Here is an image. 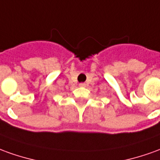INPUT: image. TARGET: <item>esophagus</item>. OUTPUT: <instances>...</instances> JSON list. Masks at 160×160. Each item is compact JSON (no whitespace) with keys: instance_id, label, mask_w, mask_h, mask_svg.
Segmentation results:
<instances>
[{"instance_id":"1","label":"esophagus","mask_w":160,"mask_h":160,"mask_svg":"<svg viewBox=\"0 0 160 160\" xmlns=\"http://www.w3.org/2000/svg\"><path fill=\"white\" fill-rule=\"evenodd\" d=\"M86 83H80V87H86Z\"/></svg>"}]
</instances>
